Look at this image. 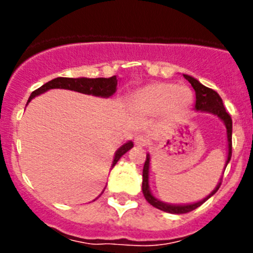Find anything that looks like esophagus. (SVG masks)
Listing matches in <instances>:
<instances>
[{"label": "esophagus", "mask_w": 253, "mask_h": 253, "mask_svg": "<svg viewBox=\"0 0 253 253\" xmlns=\"http://www.w3.org/2000/svg\"><path fill=\"white\" fill-rule=\"evenodd\" d=\"M134 143H135V146L138 147H146L147 143H148V139H147L144 135L139 134V135H137V137L134 138Z\"/></svg>", "instance_id": "esophagus-1"}]
</instances>
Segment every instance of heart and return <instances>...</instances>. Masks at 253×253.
<instances>
[{"label": "heart", "instance_id": "b5f03b06", "mask_svg": "<svg viewBox=\"0 0 253 253\" xmlns=\"http://www.w3.org/2000/svg\"><path fill=\"white\" fill-rule=\"evenodd\" d=\"M193 97V91L185 84L154 82L134 93L131 104L135 110L144 114L176 113L189 106Z\"/></svg>", "mask_w": 253, "mask_h": 253}]
</instances>
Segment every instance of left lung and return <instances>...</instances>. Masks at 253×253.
<instances>
[{
	"label": "left lung",
	"mask_w": 253,
	"mask_h": 253,
	"mask_svg": "<svg viewBox=\"0 0 253 253\" xmlns=\"http://www.w3.org/2000/svg\"><path fill=\"white\" fill-rule=\"evenodd\" d=\"M184 77L186 78L190 84H191L193 88L195 90L196 102H195L194 110L200 111V113L211 114V115L216 116V118H219V119L224 123L225 129H227V142H228V156H227V161H225V167H227V165L229 163V161H231V157H232L231 115L225 111V107L224 105H223V100L220 99V96L218 95V92H215V91L209 88V87L202 84L198 80H196V78L191 77V76L184 75ZM149 166H151V156H149V153H147L146 162H144V167H143V182H142L143 195H144L146 200L152 205V207L157 208V209L162 210V211H166V213L185 214V213H189V211H193L194 209L200 207L203 203L207 202L210 196H213L214 194L218 191L219 187H220V184H222V178H220L218 185L215 186V189H214L213 191L207 196V198L202 199V200H199V202L196 203H191V204H169V203L161 202L160 199H157L153 194L151 193V189H149Z\"/></svg>",
	"instance_id": "1"
}]
</instances>
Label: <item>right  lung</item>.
Returning a JSON list of instances; mask_svg holds the SVG:
<instances>
[{"mask_svg": "<svg viewBox=\"0 0 253 253\" xmlns=\"http://www.w3.org/2000/svg\"><path fill=\"white\" fill-rule=\"evenodd\" d=\"M118 78L116 76L109 78H87V77H78V78H68V77H58L51 80V81L46 82L45 84H43L42 87H39L38 90H35L34 92L31 93L30 97L28 100V104L31 100L37 97V96L42 95V93L46 92L49 90H53V88H63V90H71L76 91V92L84 93V95H92L97 96V97H104L107 99L113 96L116 92V86H118ZM133 142L128 140L126 143H124L122 147L118 148V151L115 152V156H114L113 165H111V169L116 165V162L122 158L123 154H125L129 149L133 148ZM104 193V191H102ZM101 193V194H102ZM100 194V195H101Z\"/></svg>", "mask_w": 253, "mask_h": 253, "instance_id": "obj_1", "label": "right lung"}]
</instances>
